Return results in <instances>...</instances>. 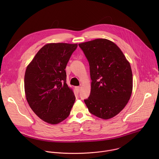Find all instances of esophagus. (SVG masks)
<instances>
[{
  "label": "esophagus",
  "instance_id": "1",
  "mask_svg": "<svg viewBox=\"0 0 159 159\" xmlns=\"http://www.w3.org/2000/svg\"><path fill=\"white\" fill-rule=\"evenodd\" d=\"M80 87H75V90H76V91L77 92V93H79V91H80Z\"/></svg>",
  "mask_w": 159,
  "mask_h": 159
}]
</instances>
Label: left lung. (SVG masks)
I'll use <instances>...</instances> for the list:
<instances>
[{"instance_id": "left-lung-1", "label": "left lung", "mask_w": 159, "mask_h": 159, "mask_svg": "<svg viewBox=\"0 0 159 159\" xmlns=\"http://www.w3.org/2000/svg\"><path fill=\"white\" fill-rule=\"evenodd\" d=\"M87 58L91 90L84 102L91 114L107 120L125 107L133 89L131 66L124 54L113 42L96 39L79 44Z\"/></svg>"}]
</instances>
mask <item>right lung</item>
Segmentation results:
<instances>
[{"mask_svg":"<svg viewBox=\"0 0 159 159\" xmlns=\"http://www.w3.org/2000/svg\"><path fill=\"white\" fill-rule=\"evenodd\" d=\"M77 47V44H47L26 68L25 90L27 101L45 122L58 124L70 115L75 97L66 83L65 69Z\"/></svg>","mask_w":159,"mask_h":159,"instance_id":"obj_1","label":"right lung"}]
</instances>
